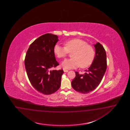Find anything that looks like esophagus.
<instances>
[{"instance_id":"obj_1","label":"esophagus","mask_w":130,"mask_h":130,"mask_svg":"<svg viewBox=\"0 0 130 130\" xmlns=\"http://www.w3.org/2000/svg\"><path fill=\"white\" fill-rule=\"evenodd\" d=\"M63 71L64 72H68V70H65V69H63Z\"/></svg>"}]
</instances>
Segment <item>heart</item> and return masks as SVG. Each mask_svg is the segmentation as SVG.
<instances>
[{
	"label": "heart",
	"mask_w": 130,
	"mask_h": 130,
	"mask_svg": "<svg viewBox=\"0 0 130 130\" xmlns=\"http://www.w3.org/2000/svg\"><path fill=\"white\" fill-rule=\"evenodd\" d=\"M55 55L58 58H64L69 53L72 58L66 59L61 64L65 69H72L89 67L92 63L94 59V49L92 46L88 45L86 41L79 39H74L66 41L64 47L56 45L53 49Z\"/></svg>",
	"instance_id": "heart-1"
}]
</instances>
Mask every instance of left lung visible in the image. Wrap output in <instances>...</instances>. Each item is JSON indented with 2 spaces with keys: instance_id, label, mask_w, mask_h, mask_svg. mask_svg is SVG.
I'll return each instance as SVG.
<instances>
[{
  "instance_id": "left-lung-1",
  "label": "left lung",
  "mask_w": 130,
  "mask_h": 130,
  "mask_svg": "<svg viewBox=\"0 0 130 130\" xmlns=\"http://www.w3.org/2000/svg\"><path fill=\"white\" fill-rule=\"evenodd\" d=\"M95 49L94 59L91 66L84 74L76 71L75 78L71 86L75 91L82 93H88L93 91L101 82L106 71V53L99 42L94 45Z\"/></svg>"
}]
</instances>
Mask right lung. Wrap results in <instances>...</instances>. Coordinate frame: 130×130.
I'll use <instances>...</instances> for the list:
<instances>
[{
	"mask_svg": "<svg viewBox=\"0 0 130 130\" xmlns=\"http://www.w3.org/2000/svg\"><path fill=\"white\" fill-rule=\"evenodd\" d=\"M58 40L56 35L41 36L32 43L26 55L25 66L28 79L36 90L44 94L53 93L60 86L63 70H51L59 65L53 51Z\"/></svg>",
	"mask_w": 130,
	"mask_h": 130,
	"instance_id": "obj_1",
	"label": "right lung"
}]
</instances>
